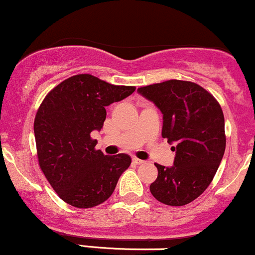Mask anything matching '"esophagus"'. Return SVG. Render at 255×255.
<instances>
[{
    "instance_id": "obj_1",
    "label": "esophagus",
    "mask_w": 255,
    "mask_h": 255,
    "mask_svg": "<svg viewBox=\"0 0 255 255\" xmlns=\"http://www.w3.org/2000/svg\"><path fill=\"white\" fill-rule=\"evenodd\" d=\"M132 163L136 164V165H141V164L144 163V160L138 159V158H132Z\"/></svg>"
}]
</instances>
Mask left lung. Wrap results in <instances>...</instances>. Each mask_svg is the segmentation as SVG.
Listing matches in <instances>:
<instances>
[{"mask_svg": "<svg viewBox=\"0 0 255 255\" xmlns=\"http://www.w3.org/2000/svg\"><path fill=\"white\" fill-rule=\"evenodd\" d=\"M163 114L161 136L176 155L170 168L155 164L158 177L149 190L166 205L191 203L207 190L226 147L225 119L214 96L199 85L168 80L137 90Z\"/></svg>", "mask_w": 255, "mask_h": 255, "instance_id": "1", "label": "left lung"}]
</instances>
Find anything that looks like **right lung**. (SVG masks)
<instances>
[{"label": "right lung", "instance_id": "1", "mask_svg": "<svg viewBox=\"0 0 255 255\" xmlns=\"http://www.w3.org/2000/svg\"><path fill=\"white\" fill-rule=\"evenodd\" d=\"M135 86H118L90 74L68 78L48 92L34 122L39 165L65 203L92 208L107 201L130 166L125 153L105 155L96 149L106 107L124 100Z\"/></svg>", "mask_w": 255, "mask_h": 255}]
</instances>
